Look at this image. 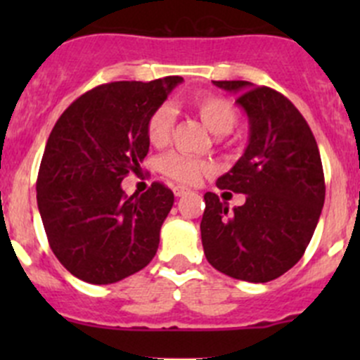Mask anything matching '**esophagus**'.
Listing matches in <instances>:
<instances>
[{"label": "esophagus", "instance_id": "1", "mask_svg": "<svg viewBox=\"0 0 360 360\" xmlns=\"http://www.w3.org/2000/svg\"><path fill=\"white\" fill-rule=\"evenodd\" d=\"M191 193V190L190 188H186V186H176L174 188V195H176V197H184V195H190Z\"/></svg>", "mask_w": 360, "mask_h": 360}]
</instances>
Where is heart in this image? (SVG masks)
Masks as SVG:
<instances>
[{"label":"heart","instance_id":"heart-1","mask_svg":"<svg viewBox=\"0 0 360 360\" xmlns=\"http://www.w3.org/2000/svg\"><path fill=\"white\" fill-rule=\"evenodd\" d=\"M191 110L200 118V122L212 134L224 136L230 132L237 123V110L230 99L217 94H198L191 99ZM174 127L172 108L162 104L157 110L151 111L146 120V137L153 146L162 148L169 143ZM160 172L165 174L170 179L183 184H195L203 176L212 172L209 162L188 157L184 153H167L158 162Z\"/></svg>","mask_w":360,"mask_h":360}]
</instances>
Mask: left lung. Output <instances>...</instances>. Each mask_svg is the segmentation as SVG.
Instances as JSON below:
<instances>
[{"label":"left lung","instance_id":"1","mask_svg":"<svg viewBox=\"0 0 360 360\" xmlns=\"http://www.w3.org/2000/svg\"><path fill=\"white\" fill-rule=\"evenodd\" d=\"M214 85L237 92L249 116L248 150L216 183L244 193L245 203L228 210L216 193L203 195V252L221 274L270 282L301 259L321 217L326 183L317 141L277 90L242 79Z\"/></svg>","mask_w":360,"mask_h":360}]
</instances>
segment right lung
<instances>
[{"mask_svg": "<svg viewBox=\"0 0 360 360\" xmlns=\"http://www.w3.org/2000/svg\"><path fill=\"white\" fill-rule=\"evenodd\" d=\"M183 82L167 76L112 82L79 96L57 120L36 181L50 249L89 284H112L143 270L157 254L174 193L155 181L127 197L122 181L150 150L146 120Z\"/></svg>", "mask_w": 360, "mask_h": 360, "instance_id": "1", "label": "right lung"}]
</instances>
